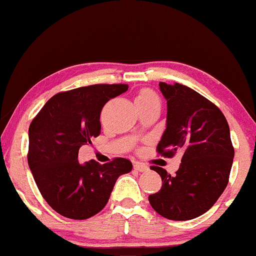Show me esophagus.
I'll list each match as a JSON object with an SVG mask.
<instances>
[{
	"label": "esophagus",
	"mask_w": 256,
	"mask_h": 256,
	"mask_svg": "<svg viewBox=\"0 0 256 256\" xmlns=\"http://www.w3.org/2000/svg\"><path fill=\"white\" fill-rule=\"evenodd\" d=\"M134 169L138 170V171H146L149 169L148 166H146L144 163H141V162H135L134 163Z\"/></svg>",
	"instance_id": "1"
}]
</instances>
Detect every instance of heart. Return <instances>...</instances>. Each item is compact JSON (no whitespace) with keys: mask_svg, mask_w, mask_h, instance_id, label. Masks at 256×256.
Returning a JSON list of instances; mask_svg holds the SVG:
<instances>
[{"mask_svg":"<svg viewBox=\"0 0 256 256\" xmlns=\"http://www.w3.org/2000/svg\"><path fill=\"white\" fill-rule=\"evenodd\" d=\"M154 101H158V98L155 94L154 90L150 88H142L140 90L138 94L135 96V102L138 106L140 104H150L154 102Z\"/></svg>","mask_w":256,"mask_h":256,"instance_id":"1","label":"heart"}]
</instances>
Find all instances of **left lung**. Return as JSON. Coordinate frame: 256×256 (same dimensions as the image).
Masks as SVG:
<instances>
[{"label": "left lung", "mask_w": 256, "mask_h": 256, "mask_svg": "<svg viewBox=\"0 0 256 256\" xmlns=\"http://www.w3.org/2000/svg\"><path fill=\"white\" fill-rule=\"evenodd\" d=\"M168 104L166 129L156 152L163 157L182 154L174 176L152 166L162 188L149 196L152 208L170 220H190L214 205L230 180L234 148L222 112L190 87L160 82Z\"/></svg>", "instance_id": "1"}]
</instances>
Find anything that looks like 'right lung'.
Listing matches in <instances>:
<instances>
[{
	"label": "right lung",
	"mask_w": 256,
	"mask_h": 256,
	"mask_svg": "<svg viewBox=\"0 0 256 256\" xmlns=\"http://www.w3.org/2000/svg\"><path fill=\"white\" fill-rule=\"evenodd\" d=\"M127 84H96L59 92L31 122L28 163L38 190L62 216L88 219L106 206L118 176L132 169L129 160L115 157L100 164H80L79 148L100 135V114Z\"/></svg>",
	"instance_id": "1"
}]
</instances>
